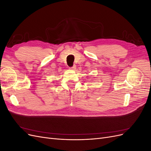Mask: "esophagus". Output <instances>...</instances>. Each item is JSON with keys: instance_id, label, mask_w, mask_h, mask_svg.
<instances>
[{"instance_id": "1", "label": "esophagus", "mask_w": 151, "mask_h": 151, "mask_svg": "<svg viewBox=\"0 0 151 151\" xmlns=\"http://www.w3.org/2000/svg\"><path fill=\"white\" fill-rule=\"evenodd\" d=\"M76 66L74 65H73L72 67H70L69 68L70 70H75L76 69Z\"/></svg>"}]
</instances>
